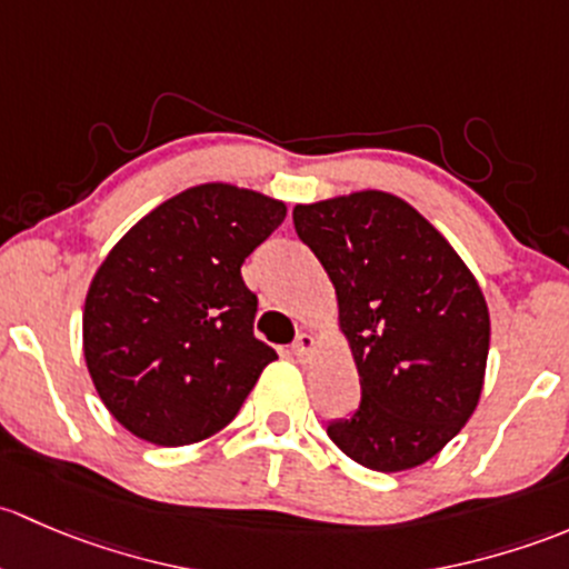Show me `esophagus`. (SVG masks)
<instances>
[{"label": "esophagus", "instance_id": "esophagus-1", "mask_svg": "<svg viewBox=\"0 0 569 569\" xmlns=\"http://www.w3.org/2000/svg\"><path fill=\"white\" fill-rule=\"evenodd\" d=\"M315 345L318 342H315L312 333H307V331L298 333L296 342H292V356H296L298 361H309V356L315 353Z\"/></svg>", "mask_w": 569, "mask_h": 569}]
</instances>
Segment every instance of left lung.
Returning <instances> with one entry per match:
<instances>
[{
	"instance_id": "obj_1",
	"label": "left lung",
	"mask_w": 569,
	"mask_h": 569,
	"mask_svg": "<svg viewBox=\"0 0 569 569\" xmlns=\"http://www.w3.org/2000/svg\"><path fill=\"white\" fill-rule=\"evenodd\" d=\"M298 238L337 292L361 406L328 438L372 471L436 458L477 411L490 350L482 287L452 243L406 199L386 191L292 208Z\"/></svg>"
}]
</instances>
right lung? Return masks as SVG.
<instances>
[{
    "instance_id": "obj_1",
    "label": "right lung",
    "mask_w": 569,
    "mask_h": 569,
    "mask_svg": "<svg viewBox=\"0 0 569 569\" xmlns=\"http://www.w3.org/2000/svg\"><path fill=\"white\" fill-rule=\"evenodd\" d=\"M287 216L282 199L232 183L169 197L92 277L84 361L109 413L156 447L224 430L277 350L254 337L241 266Z\"/></svg>"
}]
</instances>
